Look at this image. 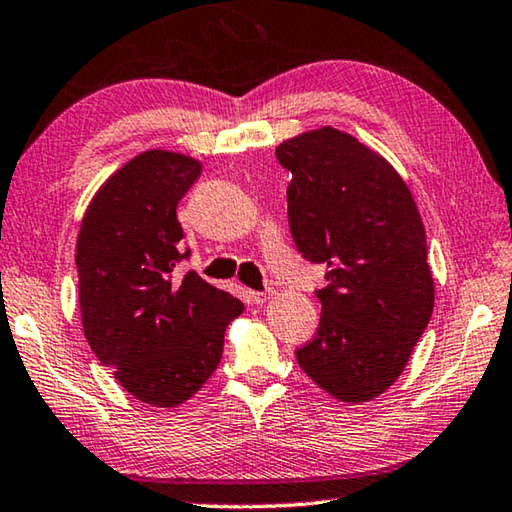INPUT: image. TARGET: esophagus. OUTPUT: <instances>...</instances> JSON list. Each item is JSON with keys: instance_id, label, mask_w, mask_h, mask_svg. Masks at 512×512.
Here are the masks:
<instances>
[{"instance_id": "34e87169", "label": "esophagus", "mask_w": 512, "mask_h": 512, "mask_svg": "<svg viewBox=\"0 0 512 512\" xmlns=\"http://www.w3.org/2000/svg\"><path fill=\"white\" fill-rule=\"evenodd\" d=\"M269 296H271V291H250L248 294L250 303H255V305H264L266 300H269Z\"/></svg>"}]
</instances>
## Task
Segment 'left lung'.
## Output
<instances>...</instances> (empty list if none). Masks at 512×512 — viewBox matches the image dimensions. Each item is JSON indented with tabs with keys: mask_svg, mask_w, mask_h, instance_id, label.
<instances>
[{
	"mask_svg": "<svg viewBox=\"0 0 512 512\" xmlns=\"http://www.w3.org/2000/svg\"><path fill=\"white\" fill-rule=\"evenodd\" d=\"M291 173L289 230L298 253L328 266L321 321L296 351L307 376L362 403L401 376L433 314L426 232L410 189L387 161L332 127L275 148Z\"/></svg>",
	"mask_w": 512,
	"mask_h": 512,
	"instance_id": "8db88e82",
	"label": "left lung"
}]
</instances>
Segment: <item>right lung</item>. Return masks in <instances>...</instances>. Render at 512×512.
Wrapping results in <instances>:
<instances>
[{
  "label": "right lung",
  "instance_id": "obj_1",
  "mask_svg": "<svg viewBox=\"0 0 512 512\" xmlns=\"http://www.w3.org/2000/svg\"><path fill=\"white\" fill-rule=\"evenodd\" d=\"M184 154L150 150L97 191L77 239L84 335L129 394L159 408L189 399L216 371L241 300L196 271L177 205L198 180Z\"/></svg>",
  "mask_w": 512,
  "mask_h": 512
}]
</instances>
